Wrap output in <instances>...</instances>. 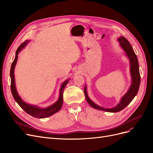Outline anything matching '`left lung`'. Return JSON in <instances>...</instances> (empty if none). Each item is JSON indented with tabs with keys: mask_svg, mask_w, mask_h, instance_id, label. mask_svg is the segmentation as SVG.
<instances>
[{
	"mask_svg": "<svg viewBox=\"0 0 153 153\" xmlns=\"http://www.w3.org/2000/svg\"><path fill=\"white\" fill-rule=\"evenodd\" d=\"M118 41L122 48L126 52V54L127 55V56L129 60V64H130V73L131 76V85L126 93L123 96V97H122L120 102L114 108H105L103 107H101V106L95 104L93 101L91 100L87 94L86 85L84 87V94L88 103L92 107L98 110L105 111V112H117L123 110L125 107H126L137 95L140 84L139 64H138L137 55L134 52L131 44L123 36L119 37L118 38Z\"/></svg>",
	"mask_w": 153,
	"mask_h": 153,
	"instance_id": "1",
	"label": "left lung"
}]
</instances>
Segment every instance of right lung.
<instances>
[{"instance_id":"obj_1","label":"right lung","mask_w":153,"mask_h":153,"mask_svg":"<svg viewBox=\"0 0 153 153\" xmlns=\"http://www.w3.org/2000/svg\"><path fill=\"white\" fill-rule=\"evenodd\" d=\"M29 41H25L24 43H23L21 45L19 46L16 52L15 58L11 64V70H10V76H11V93L15 100L16 101L17 103L19 105L20 107L24 110L25 112L29 114L31 116L36 117V118H46L49 116H51L53 114L57 112L58 111L61 110L62 103H63V92L64 89L67 85L68 82H69V79L64 82L61 85V89H60V94L58 100L52 105H51L47 108H40L36 105H29L24 102L22 99L20 98V96L18 95L16 86H15V75H14V71H15V68L18 60V54L19 53L20 51L24 48V47L28 43Z\"/></svg>"}]
</instances>
